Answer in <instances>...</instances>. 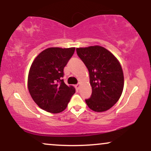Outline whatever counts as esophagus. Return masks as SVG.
Masks as SVG:
<instances>
[{"label": "esophagus", "instance_id": "obj_1", "mask_svg": "<svg viewBox=\"0 0 151 151\" xmlns=\"http://www.w3.org/2000/svg\"><path fill=\"white\" fill-rule=\"evenodd\" d=\"M75 88L77 90L79 89V84H77V85H75Z\"/></svg>", "mask_w": 151, "mask_h": 151}]
</instances>
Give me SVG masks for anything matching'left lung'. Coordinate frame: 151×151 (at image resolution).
Returning <instances> with one entry per match:
<instances>
[{
  "mask_svg": "<svg viewBox=\"0 0 151 151\" xmlns=\"http://www.w3.org/2000/svg\"><path fill=\"white\" fill-rule=\"evenodd\" d=\"M77 53L87 67L92 93L85 99L88 106L96 112L111 108L119 101L124 89L122 68L117 59L101 46L77 48Z\"/></svg>",
  "mask_w": 151,
  "mask_h": 151,
  "instance_id": "8db88e82",
  "label": "left lung"
}]
</instances>
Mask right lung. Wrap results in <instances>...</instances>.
Segmentation results:
<instances>
[{
    "label": "right lung",
    "mask_w": 151,
    "mask_h": 151,
    "mask_svg": "<svg viewBox=\"0 0 151 151\" xmlns=\"http://www.w3.org/2000/svg\"><path fill=\"white\" fill-rule=\"evenodd\" d=\"M75 48L50 47L35 59L27 86L34 101L43 110L53 114L63 111L75 93L73 86L64 82V68Z\"/></svg>",
    "instance_id": "obj_1"
}]
</instances>
